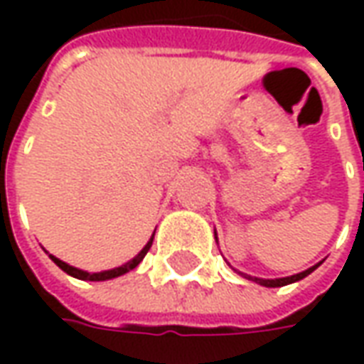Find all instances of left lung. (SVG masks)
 <instances>
[{
	"instance_id": "left-lung-1",
	"label": "left lung",
	"mask_w": 364,
	"mask_h": 364,
	"mask_svg": "<svg viewBox=\"0 0 364 364\" xmlns=\"http://www.w3.org/2000/svg\"><path fill=\"white\" fill-rule=\"evenodd\" d=\"M151 240H154V236H151ZM151 240L146 244V247H144L142 252L136 255L134 259H130L128 263H124V265H120V267L117 269H111V271H103V273H85V271H82V269L68 265V263H64V261L58 259V257H54V255H50V259L54 261V263H56L64 273L72 274V277H75V279H82V281H107V279H114V277H120V274H124L128 273V271H132V269L138 267V265H140V261L144 259V255H146L148 250H150Z\"/></svg>"
}]
</instances>
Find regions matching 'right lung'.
I'll return each instance as SVG.
<instances>
[{
    "label": "right lung",
    "instance_id": "obj_1",
    "mask_svg": "<svg viewBox=\"0 0 364 364\" xmlns=\"http://www.w3.org/2000/svg\"><path fill=\"white\" fill-rule=\"evenodd\" d=\"M314 269H316V267H314ZM314 269H308V271H306V273H304V274H308V273H312ZM290 282H294V279H290ZM261 284H265V287H274V284H277V282H274V281H271V282H261Z\"/></svg>",
    "mask_w": 364,
    "mask_h": 364
}]
</instances>
